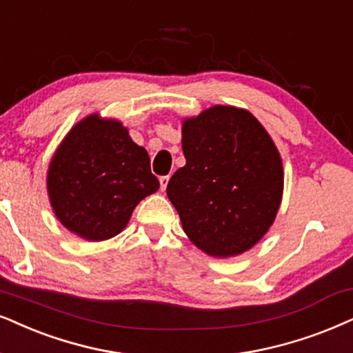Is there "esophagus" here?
Instances as JSON below:
<instances>
[{"label": "esophagus", "instance_id": "obj_1", "mask_svg": "<svg viewBox=\"0 0 353 353\" xmlns=\"http://www.w3.org/2000/svg\"><path fill=\"white\" fill-rule=\"evenodd\" d=\"M168 182H169V176H163V177H159V185H161V190H166Z\"/></svg>", "mask_w": 353, "mask_h": 353}]
</instances>
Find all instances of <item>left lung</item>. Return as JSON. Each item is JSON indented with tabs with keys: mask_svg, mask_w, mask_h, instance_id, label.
I'll return each mask as SVG.
<instances>
[{
	"mask_svg": "<svg viewBox=\"0 0 353 353\" xmlns=\"http://www.w3.org/2000/svg\"><path fill=\"white\" fill-rule=\"evenodd\" d=\"M182 151L185 166L166 192L184 233L212 257L249 251L282 202V158L269 133L246 109L213 105L182 122Z\"/></svg>",
	"mask_w": 353,
	"mask_h": 353,
	"instance_id": "8db88e82",
	"label": "left lung"
}]
</instances>
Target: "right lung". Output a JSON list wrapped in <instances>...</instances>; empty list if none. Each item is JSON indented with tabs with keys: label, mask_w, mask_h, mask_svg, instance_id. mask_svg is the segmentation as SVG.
Returning a JSON list of instances; mask_svg holds the SVG:
<instances>
[{
	"label": "right lung",
	"mask_w": 353,
	"mask_h": 353,
	"mask_svg": "<svg viewBox=\"0 0 353 353\" xmlns=\"http://www.w3.org/2000/svg\"><path fill=\"white\" fill-rule=\"evenodd\" d=\"M159 181L150 156L122 122L88 115L65 137L47 172L52 208L66 230L88 241L119 234Z\"/></svg>",
	"instance_id": "1"
}]
</instances>
